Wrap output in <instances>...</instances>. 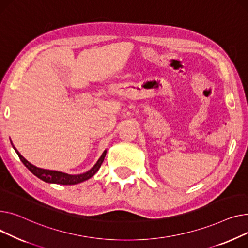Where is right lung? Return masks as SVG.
Here are the masks:
<instances>
[{
  "mask_svg": "<svg viewBox=\"0 0 248 248\" xmlns=\"http://www.w3.org/2000/svg\"><path fill=\"white\" fill-rule=\"evenodd\" d=\"M11 143H12V141H11ZM12 146L15 149V151H16V153L18 154V156L21 159V161L23 162V164L29 170H30L35 176H37L38 178H40L41 180L45 181L47 183H55V184H62V185H74V184H78V183H81V182H84L86 180L90 179L92 176L95 175L96 172L101 167V164L103 163L104 158H105L106 153H107V150H104V152L102 153V155L98 159V161L95 163V165L90 170H88L85 173L75 174V175H72V174H68V173H64V172H60V171L39 168V167H37V166L33 165L32 163L29 162L28 160H26L19 153V151L16 148H15L13 143H12Z\"/></svg>",
  "mask_w": 248,
  "mask_h": 248,
  "instance_id": "right-lung-1",
  "label": "right lung"
}]
</instances>
